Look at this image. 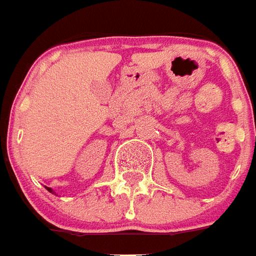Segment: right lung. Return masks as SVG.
<instances>
[{"label":"right lung","mask_w":256,"mask_h":256,"mask_svg":"<svg viewBox=\"0 0 256 256\" xmlns=\"http://www.w3.org/2000/svg\"><path fill=\"white\" fill-rule=\"evenodd\" d=\"M47 190H48V192H51V193H52V189H51V188H47Z\"/></svg>","instance_id":"add662e5"}]
</instances>
